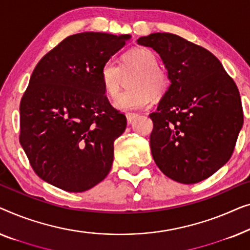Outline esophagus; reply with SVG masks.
Returning <instances> with one entry per match:
<instances>
[{
	"label": "esophagus",
	"mask_w": 250,
	"mask_h": 250,
	"mask_svg": "<svg viewBox=\"0 0 250 250\" xmlns=\"http://www.w3.org/2000/svg\"><path fill=\"white\" fill-rule=\"evenodd\" d=\"M125 117H126V120H128L129 124H131V122L135 120L137 117H138V114H137V113H126Z\"/></svg>",
	"instance_id": "1"
}]
</instances>
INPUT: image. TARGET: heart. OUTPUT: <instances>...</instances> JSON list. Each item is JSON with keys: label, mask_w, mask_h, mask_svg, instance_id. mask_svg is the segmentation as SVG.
I'll return each instance as SVG.
<instances>
[{"label": "heart", "mask_w": 250, "mask_h": 250, "mask_svg": "<svg viewBox=\"0 0 250 250\" xmlns=\"http://www.w3.org/2000/svg\"><path fill=\"white\" fill-rule=\"evenodd\" d=\"M138 72L132 83V91L122 94L114 103L119 111L142 110L153 101V95L160 97L167 93L170 80L167 72L159 66V59L146 47L132 48L124 54L121 65L113 61L105 62L100 70V80L106 95L117 98L120 94L122 75Z\"/></svg>", "instance_id": "heart-1"}]
</instances>
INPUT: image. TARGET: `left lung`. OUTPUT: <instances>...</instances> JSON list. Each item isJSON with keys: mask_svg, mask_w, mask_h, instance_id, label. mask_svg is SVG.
<instances>
[{"mask_svg": "<svg viewBox=\"0 0 250 250\" xmlns=\"http://www.w3.org/2000/svg\"><path fill=\"white\" fill-rule=\"evenodd\" d=\"M137 43L160 54L170 80L149 114L153 159L180 184L205 180L230 160L244 125L238 87L215 55L180 36L154 33Z\"/></svg>", "mask_w": 250, "mask_h": 250, "instance_id": "left-lung-1", "label": "left lung"}]
</instances>
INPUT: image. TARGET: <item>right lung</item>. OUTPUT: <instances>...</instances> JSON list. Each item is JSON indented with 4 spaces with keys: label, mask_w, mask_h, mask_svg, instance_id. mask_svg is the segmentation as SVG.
Returning a JSON list of instances; mask_svg holds the SVG:
<instances>
[{
    "label": "right lung",
    "mask_w": 250,
    "mask_h": 250,
    "mask_svg": "<svg viewBox=\"0 0 250 250\" xmlns=\"http://www.w3.org/2000/svg\"><path fill=\"white\" fill-rule=\"evenodd\" d=\"M130 35L80 33L44 55L20 103V144L44 181L83 192L108 174L126 118L108 102L100 70Z\"/></svg>",
    "instance_id": "add662e5"
}]
</instances>
